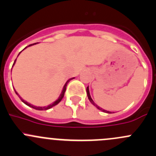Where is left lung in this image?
<instances>
[{
  "instance_id": "left-lung-1",
  "label": "left lung",
  "mask_w": 156,
  "mask_h": 156,
  "mask_svg": "<svg viewBox=\"0 0 156 156\" xmlns=\"http://www.w3.org/2000/svg\"><path fill=\"white\" fill-rule=\"evenodd\" d=\"M86 91H87V98H88V99H89V101H90V102L91 103V104H93L94 106H95V107H96L98 109V110H101V111L104 112V113H112V112H110V111H108V110H104V109L101 108V107H99V106H98V105H97L96 104H95L94 102V101H93V100H92L91 97H90V91H89V87H88V86H87V89H86Z\"/></svg>"
}]
</instances>
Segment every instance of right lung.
<instances>
[{
	"label": "right lung",
	"instance_id": "obj_1",
	"mask_svg": "<svg viewBox=\"0 0 156 156\" xmlns=\"http://www.w3.org/2000/svg\"><path fill=\"white\" fill-rule=\"evenodd\" d=\"M35 44H36V43H34V44H31V45H29L28 46H27V47L26 48H27V47H29V46H33V45H35ZM25 48V49H26ZM21 52H22V51H21ZM21 52H20L19 53V55L21 53ZM16 59H15V61H14V62H13V66H12V68L13 67V66H14L15 65V62H16ZM74 78H70V79H69L67 81H66V84H65V85H64V87H63V88H62V92H61V94H60V95H59V97H58V99L56 100V101H54L53 103H52V104H49V105H48V106H45V107H39V106H35V105H33V104H30V103H28L27 102V101H26L25 100H23V99L22 98H21L20 96L19 95V94L17 93V92L16 91V90H15V93L16 94L18 95V97H19L20 98V100L21 101H23V102L24 103V104H26V105H27V106H29V107H32V108H33V109H35V110H49V109H50V108H52V107H54V106H55V105H57V104H58V103L60 102V101H62V99L63 98V97H64V95H65V92H66V87H67V84H68V83L69 82V81H71V80H72Z\"/></svg>",
	"mask_w": 156,
	"mask_h": 156
}]
</instances>
